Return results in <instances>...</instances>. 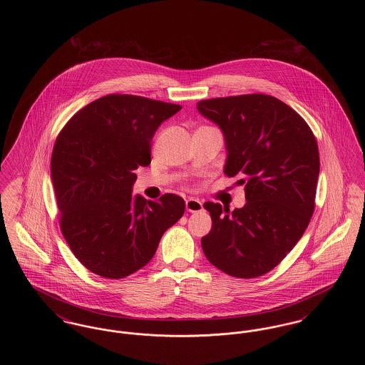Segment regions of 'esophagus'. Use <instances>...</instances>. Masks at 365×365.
<instances>
[{"mask_svg": "<svg viewBox=\"0 0 365 365\" xmlns=\"http://www.w3.org/2000/svg\"><path fill=\"white\" fill-rule=\"evenodd\" d=\"M186 209L191 212V213H195V212H200V210H202L204 207H202V202L200 201V200H197V198H189L187 201H186Z\"/></svg>", "mask_w": 365, "mask_h": 365, "instance_id": "obj_1", "label": "esophagus"}]
</instances>
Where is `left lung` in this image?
<instances>
[{"label": "left lung", "mask_w": 365, "mask_h": 365, "mask_svg": "<svg viewBox=\"0 0 365 365\" xmlns=\"http://www.w3.org/2000/svg\"><path fill=\"white\" fill-rule=\"evenodd\" d=\"M198 112L219 125L225 174L241 176L246 204L230 212L205 202L212 228L201 246L235 278H257L283 260L305 232L320 170L312 130L289 105L265 94L204 100Z\"/></svg>", "instance_id": "8db88e82"}]
</instances>
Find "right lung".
I'll list each match as a JSON object with an SVG mask.
<instances>
[{
  "mask_svg": "<svg viewBox=\"0 0 365 365\" xmlns=\"http://www.w3.org/2000/svg\"><path fill=\"white\" fill-rule=\"evenodd\" d=\"M182 109L128 94H109L76 112L56 139L51 161L60 226L88 271L122 279L145 267L185 201L133 195L135 170L150 164L161 123Z\"/></svg>",
  "mask_w": 365,
  "mask_h": 365,
  "instance_id": "add662e5",
  "label": "right lung"
}]
</instances>
